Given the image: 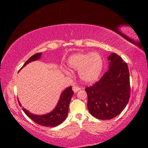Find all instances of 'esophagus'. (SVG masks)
Instances as JSON below:
<instances>
[{
    "instance_id": "1",
    "label": "esophagus",
    "mask_w": 148,
    "mask_h": 148,
    "mask_svg": "<svg viewBox=\"0 0 148 148\" xmlns=\"http://www.w3.org/2000/svg\"><path fill=\"white\" fill-rule=\"evenodd\" d=\"M72 89H73V91L74 92H76L79 91V90L81 89V88H80L79 87L77 86H74L73 87H72Z\"/></svg>"
}]
</instances>
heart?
<instances>
[{
  "label": "heart",
  "instance_id": "b5f03b06",
  "mask_svg": "<svg viewBox=\"0 0 148 148\" xmlns=\"http://www.w3.org/2000/svg\"><path fill=\"white\" fill-rule=\"evenodd\" d=\"M103 59L97 53H76L67 61L68 66L79 70V77L86 83H91L98 79L103 68Z\"/></svg>",
  "mask_w": 148,
  "mask_h": 148
}]
</instances>
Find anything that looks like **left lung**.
I'll return each mask as SVG.
<instances>
[{
  "label": "left lung",
  "instance_id": "left-lung-1",
  "mask_svg": "<svg viewBox=\"0 0 148 148\" xmlns=\"http://www.w3.org/2000/svg\"><path fill=\"white\" fill-rule=\"evenodd\" d=\"M108 59V71L99 81L86 87L89 111L92 116L102 120L118 116L129 102L131 94L127 64L114 53Z\"/></svg>",
  "mask_w": 148,
  "mask_h": 148
}]
</instances>
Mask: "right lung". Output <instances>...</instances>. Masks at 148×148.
Returning a JSON list of instances; mask_svg holds the SVG:
<instances>
[{
  "instance_id": "1",
  "label": "right lung",
  "mask_w": 148,
  "mask_h": 148,
  "mask_svg": "<svg viewBox=\"0 0 148 148\" xmlns=\"http://www.w3.org/2000/svg\"><path fill=\"white\" fill-rule=\"evenodd\" d=\"M42 53H37L33 55L32 57L27 60L23 64V66L26 64L29 63L30 62L36 61L37 59L40 58ZM22 67V68H23ZM21 68V69H22ZM74 94V91H72V87L70 86L68 88H66L64 91L62 92L60 97L59 101L57 104L53 111L50 112L49 114H45L43 116H37L30 113L29 111L25 108H22L27 116L30 119H31L32 121H34L36 123L40 125L45 127H56L57 125L62 123V121H64L66 117L68 115L69 112V106L70 102L72 99V95ZM20 106L21 104H19Z\"/></svg>"
}]
</instances>
